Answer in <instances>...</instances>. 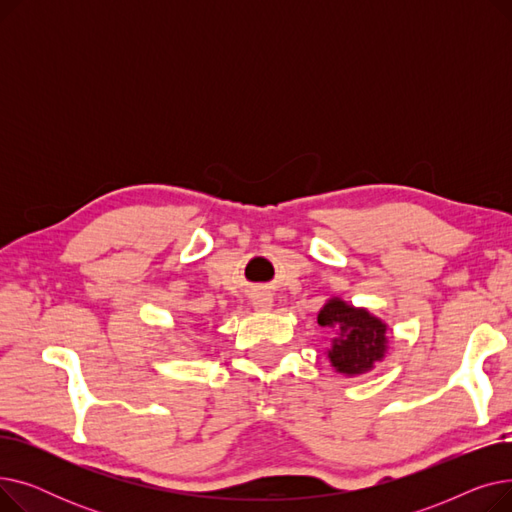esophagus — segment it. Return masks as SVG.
<instances>
[{"instance_id":"esophagus-1","label":"esophagus","mask_w":512,"mask_h":512,"mask_svg":"<svg viewBox=\"0 0 512 512\" xmlns=\"http://www.w3.org/2000/svg\"><path fill=\"white\" fill-rule=\"evenodd\" d=\"M253 307L259 309V311H265L272 307V297H267V294H257V297L253 299Z\"/></svg>"}]
</instances>
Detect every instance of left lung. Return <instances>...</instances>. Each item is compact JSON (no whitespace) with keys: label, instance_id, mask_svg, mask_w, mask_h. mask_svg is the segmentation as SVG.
Instances as JSON below:
<instances>
[{"label":"left lung","instance_id":"left-lung-1","mask_svg":"<svg viewBox=\"0 0 512 512\" xmlns=\"http://www.w3.org/2000/svg\"><path fill=\"white\" fill-rule=\"evenodd\" d=\"M317 324L338 334L328 357L340 373L357 375L369 371L386 353V324L365 309H355L340 299H330L319 311Z\"/></svg>","mask_w":512,"mask_h":512}]
</instances>
